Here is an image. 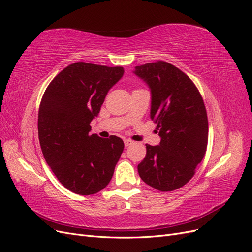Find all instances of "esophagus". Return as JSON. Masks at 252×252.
<instances>
[{"label":"esophagus","mask_w":252,"mask_h":252,"mask_svg":"<svg viewBox=\"0 0 252 252\" xmlns=\"http://www.w3.org/2000/svg\"><path fill=\"white\" fill-rule=\"evenodd\" d=\"M133 143V141H131L130 139H125L124 140V144H125V147L130 146V145Z\"/></svg>","instance_id":"obj_1"}]
</instances>
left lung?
Segmentation results:
<instances>
[{"mask_svg":"<svg viewBox=\"0 0 252 252\" xmlns=\"http://www.w3.org/2000/svg\"><path fill=\"white\" fill-rule=\"evenodd\" d=\"M134 68L151 89L150 118L161 136L158 146L146 144L139 174L152 188L172 191L191 180L207 149L203 97L188 75L170 63L157 61Z\"/></svg>","mask_w":252,"mask_h":252,"instance_id":"obj_1","label":"left lung"}]
</instances>
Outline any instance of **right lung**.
Here are the masks:
<instances>
[{"label": "right lung", "instance_id": "obj_1", "mask_svg": "<svg viewBox=\"0 0 252 252\" xmlns=\"http://www.w3.org/2000/svg\"><path fill=\"white\" fill-rule=\"evenodd\" d=\"M123 73V67L77 62L57 74L43 94L37 119L43 156L61 184L77 194L107 186L124 150L119 136L90 133V122Z\"/></svg>", "mask_w": 252, "mask_h": 252}]
</instances>
